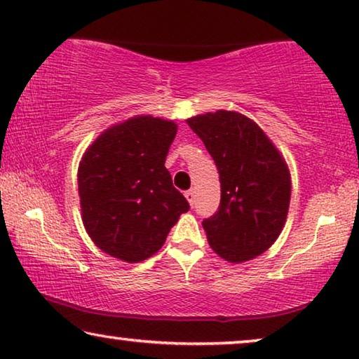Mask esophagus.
Returning a JSON list of instances; mask_svg holds the SVG:
<instances>
[{"label": "esophagus", "instance_id": "1", "mask_svg": "<svg viewBox=\"0 0 359 359\" xmlns=\"http://www.w3.org/2000/svg\"><path fill=\"white\" fill-rule=\"evenodd\" d=\"M184 195H185V198H187V200H189V203H190V205H194V201H195V191H194V189L187 190Z\"/></svg>", "mask_w": 359, "mask_h": 359}]
</instances>
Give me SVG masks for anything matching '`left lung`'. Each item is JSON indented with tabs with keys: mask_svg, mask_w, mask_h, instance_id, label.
Listing matches in <instances>:
<instances>
[{
	"mask_svg": "<svg viewBox=\"0 0 359 359\" xmlns=\"http://www.w3.org/2000/svg\"><path fill=\"white\" fill-rule=\"evenodd\" d=\"M219 170L221 203L203 221L221 258L243 263L276 242L285 224L292 182L283 158L259 126L235 111L206 112L187 121Z\"/></svg>",
	"mask_w": 359,
	"mask_h": 359,
	"instance_id": "1",
	"label": "left lung"
}]
</instances>
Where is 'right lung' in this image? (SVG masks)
<instances>
[{
  "label": "right lung",
  "mask_w": 359,
  "mask_h": 359,
  "mask_svg": "<svg viewBox=\"0 0 359 359\" xmlns=\"http://www.w3.org/2000/svg\"><path fill=\"white\" fill-rule=\"evenodd\" d=\"M175 133L172 121L135 116L101 133L85 151L77 174L82 221L104 253L140 263L190 210L164 165Z\"/></svg>",
  "instance_id": "add662e5"
}]
</instances>
